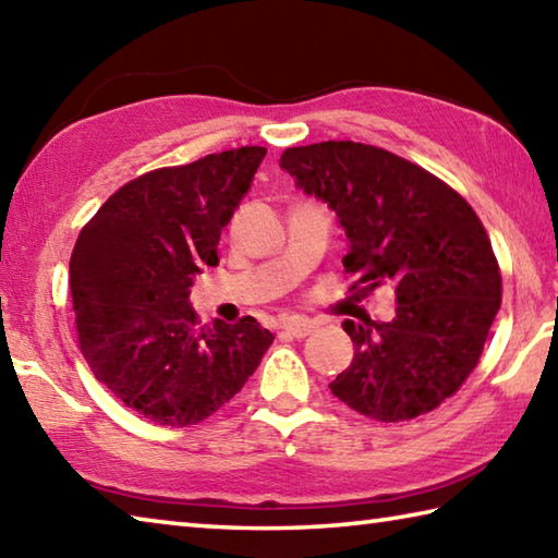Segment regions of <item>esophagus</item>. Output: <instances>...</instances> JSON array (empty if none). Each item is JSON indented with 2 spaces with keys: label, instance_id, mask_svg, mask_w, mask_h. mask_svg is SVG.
<instances>
[{
  "label": "esophagus",
  "instance_id": "34e87169",
  "mask_svg": "<svg viewBox=\"0 0 558 558\" xmlns=\"http://www.w3.org/2000/svg\"><path fill=\"white\" fill-rule=\"evenodd\" d=\"M282 331L290 333V337H295V339H305L314 331V322H310L305 317H288L286 322H282Z\"/></svg>",
  "mask_w": 558,
  "mask_h": 558
}]
</instances>
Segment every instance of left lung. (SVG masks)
Here are the masks:
<instances>
[{
	"instance_id": "1",
	"label": "left lung",
	"mask_w": 558,
	"mask_h": 558,
	"mask_svg": "<svg viewBox=\"0 0 558 558\" xmlns=\"http://www.w3.org/2000/svg\"><path fill=\"white\" fill-rule=\"evenodd\" d=\"M280 168L327 202L361 290L395 288V317L341 324L351 366L331 392L366 417L404 422L451 398L475 368L500 310L490 239L469 202L400 156L353 141L288 148Z\"/></svg>"
}]
</instances>
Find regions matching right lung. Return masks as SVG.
I'll use <instances>...</instances> for the list:
<instances>
[{"label": "right lung", "mask_w": 558, "mask_h": 558, "mask_svg": "<svg viewBox=\"0 0 558 558\" xmlns=\"http://www.w3.org/2000/svg\"><path fill=\"white\" fill-rule=\"evenodd\" d=\"M263 156V146H244L154 170L117 190L80 231L70 258L80 351L95 378L150 422L207 420L272 343L253 317L199 327L190 305Z\"/></svg>", "instance_id": "1"}]
</instances>
